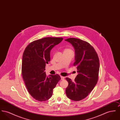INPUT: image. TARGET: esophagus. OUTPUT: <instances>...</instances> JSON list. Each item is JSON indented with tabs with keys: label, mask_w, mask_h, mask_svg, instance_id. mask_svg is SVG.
<instances>
[{
	"label": "esophagus",
	"mask_w": 120,
	"mask_h": 120,
	"mask_svg": "<svg viewBox=\"0 0 120 120\" xmlns=\"http://www.w3.org/2000/svg\"><path fill=\"white\" fill-rule=\"evenodd\" d=\"M61 80H64V77L61 76Z\"/></svg>",
	"instance_id": "esophagus-1"
}]
</instances>
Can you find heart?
Masks as SVG:
<instances>
[{
	"instance_id": "obj_1",
	"label": "heart",
	"mask_w": 120,
	"mask_h": 120,
	"mask_svg": "<svg viewBox=\"0 0 120 120\" xmlns=\"http://www.w3.org/2000/svg\"><path fill=\"white\" fill-rule=\"evenodd\" d=\"M65 50H70V49H66Z\"/></svg>"
}]
</instances>
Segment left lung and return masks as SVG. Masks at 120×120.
Masks as SVG:
<instances>
[{
    "instance_id": "obj_1",
    "label": "left lung",
    "mask_w": 120,
    "mask_h": 120,
    "mask_svg": "<svg viewBox=\"0 0 120 120\" xmlns=\"http://www.w3.org/2000/svg\"><path fill=\"white\" fill-rule=\"evenodd\" d=\"M65 41L75 50V62L78 74L74 81L66 78L68 82L66 89L67 97L74 101L86 98L94 88L99 77L100 62L97 52L90 44L79 39L70 38Z\"/></svg>"
}]
</instances>
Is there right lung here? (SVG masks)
I'll return each instance as SVG.
<instances>
[{
  "label": "right lung",
  "mask_w": 120,
  "mask_h": 120,
  "mask_svg": "<svg viewBox=\"0 0 120 120\" xmlns=\"http://www.w3.org/2000/svg\"><path fill=\"white\" fill-rule=\"evenodd\" d=\"M63 38L45 37L33 41L26 48L22 57V75L28 91L40 101L49 100L61 79L58 74L47 77L45 67L50 61V51Z\"/></svg>",
  "instance_id": "right-lung-1"
}]
</instances>
